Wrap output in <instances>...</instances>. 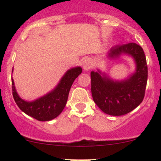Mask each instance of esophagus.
Here are the masks:
<instances>
[{
    "mask_svg": "<svg viewBox=\"0 0 161 161\" xmlns=\"http://www.w3.org/2000/svg\"><path fill=\"white\" fill-rule=\"evenodd\" d=\"M82 67L85 71H89L92 67V61L90 58H87L84 59L82 61Z\"/></svg>",
    "mask_w": 161,
    "mask_h": 161,
    "instance_id": "obj_1",
    "label": "esophagus"
}]
</instances>
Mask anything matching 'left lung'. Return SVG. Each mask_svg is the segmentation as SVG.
<instances>
[{
	"mask_svg": "<svg viewBox=\"0 0 161 161\" xmlns=\"http://www.w3.org/2000/svg\"><path fill=\"white\" fill-rule=\"evenodd\" d=\"M132 57L136 71L121 81L113 80L100 70L91 71V92L96 104L105 114L113 116L126 114L143 100L148 69L143 50L135 43L116 45L108 51V58L116 59L121 55Z\"/></svg>",
	"mask_w": 161,
	"mask_h": 161,
	"instance_id": "8db88e82",
	"label": "left lung"
}]
</instances>
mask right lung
I'll return each instance as SVG.
<instances>
[{
    "label": "right lung",
    "instance_id": "add662e5",
    "mask_svg": "<svg viewBox=\"0 0 161 161\" xmlns=\"http://www.w3.org/2000/svg\"><path fill=\"white\" fill-rule=\"evenodd\" d=\"M82 68L75 67L66 71L59 83L47 94L33 101H25L20 98L11 79L12 94L16 104L21 111L40 121H47L57 118L67 103L69 91L75 79L82 73ZM13 71V69H12Z\"/></svg>",
    "mask_w": 161,
    "mask_h": 161
}]
</instances>
